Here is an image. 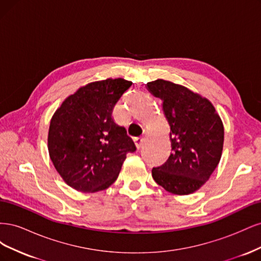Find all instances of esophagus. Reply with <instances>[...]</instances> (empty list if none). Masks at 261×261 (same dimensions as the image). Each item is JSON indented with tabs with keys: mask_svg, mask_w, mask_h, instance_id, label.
<instances>
[{
	"mask_svg": "<svg viewBox=\"0 0 261 261\" xmlns=\"http://www.w3.org/2000/svg\"><path fill=\"white\" fill-rule=\"evenodd\" d=\"M134 141H135V144H136V147L138 148V149H140L141 147L144 146V144H145V141H146V139H145V137H137V138H135L134 139Z\"/></svg>",
	"mask_w": 261,
	"mask_h": 261,
	"instance_id": "obj_1",
	"label": "esophagus"
}]
</instances>
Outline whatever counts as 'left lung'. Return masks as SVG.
<instances>
[{
  "label": "left lung",
  "instance_id": "left-lung-1",
  "mask_svg": "<svg viewBox=\"0 0 261 261\" xmlns=\"http://www.w3.org/2000/svg\"><path fill=\"white\" fill-rule=\"evenodd\" d=\"M147 88L163 101L171 127L172 153L164 164L152 169V177L169 193L192 194L219 164L224 140L222 121L209 100L186 87L156 80Z\"/></svg>",
  "mask_w": 261,
  "mask_h": 261
}]
</instances>
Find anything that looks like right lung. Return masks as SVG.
Wrapping results in <instances>:
<instances>
[{"instance_id": "obj_1", "label": "right lung", "mask_w": 261, "mask_h": 261, "mask_svg": "<svg viewBox=\"0 0 261 261\" xmlns=\"http://www.w3.org/2000/svg\"><path fill=\"white\" fill-rule=\"evenodd\" d=\"M133 83L122 78L94 82L78 89L54 113L48 148L55 169L66 183L83 193L113 184L128 152L136 146L112 112Z\"/></svg>"}]
</instances>
